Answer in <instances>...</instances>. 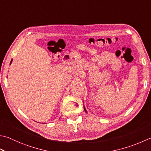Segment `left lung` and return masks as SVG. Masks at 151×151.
Here are the masks:
<instances>
[{
    "instance_id": "obj_1",
    "label": "left lung",
    "mask_w": 151,
    "mask_h": 151,
    "mask_svg": "<svg viewBox=\"0 0 151 151\" xmlns=\"http://www.w3.org/2000/svg\"><path fill=\"white\" fill-rule=\"evenodd\" d=\"M84 110H85V111H86V109H84Z\"/></svg>"
}]
</instances>
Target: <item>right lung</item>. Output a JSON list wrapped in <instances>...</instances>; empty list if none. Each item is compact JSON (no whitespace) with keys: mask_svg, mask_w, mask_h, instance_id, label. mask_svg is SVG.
Wrapping results in <instances>:
<instances>
[{"mask_svg":"<svg viewBox=\"0 0 151 151\" xmlns=\"http://www.w3.org/2000/svg\"><path fill=\"white\" fill-rule=\"evenodd\" d=\"M12 63V61H11V62H10V63Z\"/></svg>","mask_w":151,"mask_h":151,"instance_id":"add662e5","label":"right lung"}]
</instances>
